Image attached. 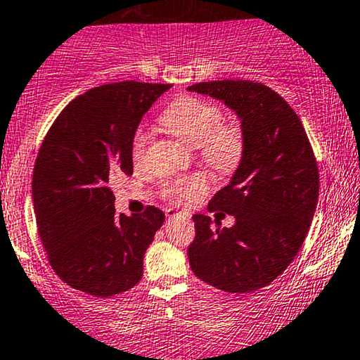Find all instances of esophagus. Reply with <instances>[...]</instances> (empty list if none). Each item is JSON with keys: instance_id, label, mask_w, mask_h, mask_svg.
I'll return each instance as SVG.
<instances>
[{"instance_id": "34e87169", "label": "esophagus", "mask_w": 360, "mask_h": 360, "mask_svg": "<svg viewBox=\"0 0 360 360\" xmlns=\"http://www.w3.org/2000/svg\"><path fill=\"white\" fill-rule=\"evenodd\" d=\"M166 217H167V219H176V217H179V219L189 221V214L181 212V211H176V209H167V211H166Z\"/></svg>"}]
</instances>
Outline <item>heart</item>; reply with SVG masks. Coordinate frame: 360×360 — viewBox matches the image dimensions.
<instances>
[{
    "instance_id": "b5f03b06",
    "label": "heart",
    "mask_w": 360,
    "mask_h": 360,
    "mask_svg": "<svg viewBox=\"0 0 360 360\" xmlns=\"http://www.w3.org/2000/svg\"><path fill=\"white\" fill-rule=\"evenodd\" d=\"M161 124L167 133L199 148L202 158L219 171H231L238 166L244 151V138L238 126L221 124L222 111L216 104L198 98H181L162 112ZM148 144V134L138 131L133 138V158L139 161ZM209 188L207 177L198 174L172 181L166 194L179 202H191Z\"/></svg>"
}]
</instances>
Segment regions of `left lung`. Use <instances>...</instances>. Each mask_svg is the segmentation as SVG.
<instances>
[{"instance_id": "8db88e82", "label": "left lung", "mask_w": 360, "mask_h": 360, "mask_svg": "<svg viewBox=\"0 0 360 360\" xmlns=\"http://www.w3.org/2000/svg\"><path fill=\"white\" fill-rule=\"evenodd\" d=\"M188 91L224 103L244 138L229 184L209 202V211L234 216V226H214L209 216L194 214L189 266L212 288L252 292L288 269L302 248L319 195L316 158L294 109L267 86L222 79Z\"/></svg>"}]
</instances>
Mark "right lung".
Instances as JSON below:
<instances>
[{
  "label": "right lung",
  "mask_w": 360,
  "mask_h": 360,
  "mask_svg": "<svg viewBox=\"0 0 360 360\" xmlns=\"http://www.w3.org/2000/svg\"><path fill=\"white\" fill-rule=\"evenodd\" d=\"M171 84L122 83L86 91L63 109L41 144L33 202L41 243L72 289L109 297L143 277V259L165 212L116 216L111 184L133 174V138Z\"/></svg>",
  "instance_id": "right-lung-1"
}]
</instances>
